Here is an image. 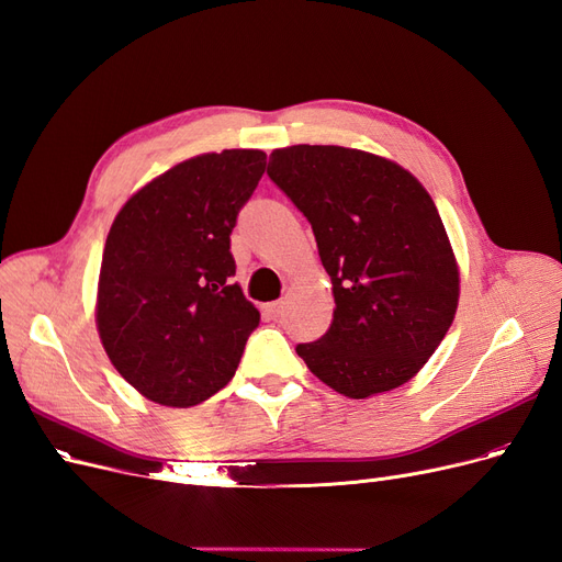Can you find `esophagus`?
<instances>
[{
    "label": "esophagus",
    "mask_w": 562,
    "mask_h": 562,
    "mask_svg": "<svg viewBox=\"0 0 562 562\" xmlns=\"http://www.w3.org/2000/svg\"><path fill=\"white\" fill-rule=\"evenodd\" d=\"M282 313H284V301H276V303H268L266 305V315L270 319H278Z\"/></svg>",
    "instance_id": "obj_1"
}]
</instances>
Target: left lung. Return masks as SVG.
<instances>
[{"mask_svg":"<svg viewBox=\"0 0 562 562\" xmlns=\"http://www.w3.org/2000/svg\"><path fill=\"white\" fill-rule=\"evenodd\" d=\"M268 177L311 222L334 284L329 331L296 346L305 367L348 400L408 383L460 299V266L427 189L400 162L336 144L276 149Z\"/></svg>","mask_w":562,"mask_h":562,"instance_id":"1","label":"left lung"}]
</instances>
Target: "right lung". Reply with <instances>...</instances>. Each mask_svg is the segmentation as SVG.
Instances as JSON below:
<instances>
[{
    "label": "right lung",
    "mask_w": 562,
    "mask_h": 562,
    "mask_svg": "<svg viewBox=\"0 0 562 562\" xmlns=\"http://www.w3.org/2000/svg\"><path fill=\"white\" fill-rule=\"evenodd\" d=\"M266 170L259 149L177 162L135 191L106 235L95 324L114 369L149 402L189 408L240 364L259 311L233 282L231 231Z\"/></svg>",
    "instance_id": "add662e5"
}]
</instances>
